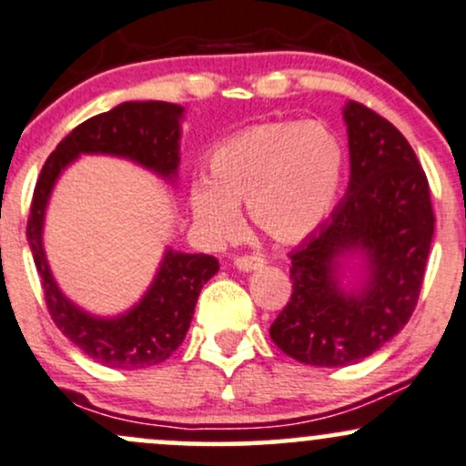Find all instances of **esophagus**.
Wrapping results in <instances>:
<instances>
[{
    "mask_svg": "<svg viewBox=\"0 0 466 466\" xmlns=\"http://www.w3.org/2000/svg\"><path fill=\"white\" fill-rule=\"evenodd\" d=\"M263 263H265V260L257 257V254H243V257L234 258V265H237L238 269H243V272H252V269H258Z\"/></svg>",
    "mask_w": 466,
    "mask_h": 466,
    "instance_id": "obj_1",
    "label": "esophagus"
}]
</instances>
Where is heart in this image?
<instances>
[{
  "mask_svg": "<svg viewBox=\"0 0 466 466\" xmlns=\"http://www.w3.org/2000/svg\"><path fill=\"white\" fill-rule=\"evenodd\" d=\"M342 175L339 137L323 124L269 121L238 132L209 157V178L190 190L197 223L212 241L243 229L241 208L274 241L294 243L329 217Z\"/></svg>",
  "mask_w": 466,
  "mask_h": 466,
  "instance_id": "b5f03b06",
  "label": "heart"
}]
</instances>
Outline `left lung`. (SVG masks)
Returning a JSON list of instances; mask_svg holds the SVG:
<instances>
[{
	"label": "left lung",
	"mask_w": 466,
	"mask_h": 466,
	"mask_svg": "<svg viewBox=\"0 0 466 466\" xmlns=\"http://www.w3.org/2000/svg\"><path fill=\"white\" fill-rule=\"evenodd\" d=\"M350 186L329 217L289 252L291 296L269 327L280 351L314 367L360 362L391 340L418 305L433 217L429 181L396 126L367 106L345 108ZM360 248L370 279L338 285V258Z\"/></svg>",
	"instance_id": "1"
}]
</instances>
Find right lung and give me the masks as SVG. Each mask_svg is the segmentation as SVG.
Here are the masks:
<instances>
[{"instance_id":"add662e5","label":"right lung","mask_w":466,"mask_h":466,"mask_svg":"<svg viewBox=\"0 0 466 466\" xmlns=\"http://www.w3.org/2000/svg\"><path fill=\"white\" fill-rule=\"evenodd\" d=\"M181 115V106L167 101H126L92 116L61 139L46 158L33 192L25 237L42 279L50 319L84 354L115 370H146L175 354L190 329L201 288L218 272V260L208 254L167 249L155 283L137 308L116 319H95L75 308L50 274L42 245L46 203L59 172L81 152L127 157L157 175L177 177Z\"/></svg>"}]
</instances>
